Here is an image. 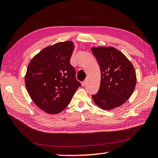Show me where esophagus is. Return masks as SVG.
Returning <instances> with one entry per match:
<instances>
[{
	"label": "esophagus",
	"mask_w": 158,
	"mask_h": 158,
	"mask_svg": "<svg viewBox=\"0 0 158 158\" xmlns=\"http://www.w3.org/2000/svg\"><path fill=\"white\" fill-rule=\"evenodd\" d=\"M86 83H87V80H85L84 81H83V82H82V83H81L82 86H85V85Z\"/></svg>",
	"instance_id": "esophagus-1"
}]
</instances>
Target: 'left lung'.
<instances>
[{"label": "left lung", "mask_w": 158, "mask_h": 158, "mask_svg": "<svg viewBox=\"0 0 158 158\" xmlns=\"http://www.w3.org/2000/svg\"><path fill=\"white\" fill-rule=\"evenodd\" d=\"M91 51L101 71L99 89L92 95L93 100L104 110L119 107L127 102L135 89L137 79L134 67L114 47H93Z\"/></svg>", "instance_id": "left-lung-1"}]
</instances>
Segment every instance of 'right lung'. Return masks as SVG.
<instances>
[{
  "label": "right lung",
  "mask_w": 158,
  "mask_h": 158,
  "mask_svg": "<svg viewBox=\"0 0 158 158\" xmlns=\"http://www.w3.org/2000/svg\"><path fill=\"white\" fill-rule=\"evenodd\" d=\"M72 41L60 42L40 51L31 59L25 85L31 99L48 114H57L69 104L81 83L70 63Z\"/></svg>",
  "instance_id": "add662e5"
}]
</instances>
